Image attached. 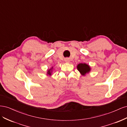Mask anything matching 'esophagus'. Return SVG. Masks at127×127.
<instances>
[{
  "label": "esophagus",
  "mask_w": 127,
  "mask_h": 127,
  "mask_svg": "<svg viewBox=\"0 0 127 127\" xmlns=\"http://www.w3.org/2000/svg\"><path fill=\"white\" fill-rule=\"evenodd\" d=\"M65 61H66V63H69V60L68 59H66V60H65Z\"/></svg>",
  "instance_id": "34e87169"
}]
</instances>
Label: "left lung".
<instances>
[{
	"label": "left lung",
	"instance_id": "1",
	"mask_svg": "<svg viewBox=\"0 0 127 127\" xmlns=\"http://www.w3.org/2000/svg\"><path fill=\"white\" fill-rule=\"evenodd\" d=\"M77 69L80 74L83 76H85L91 71V67L89 65L85 63L79 64L77 66Z\"/></svg>",
	"mask_w": 127,
	"mask_h": 127
}]
</instances>
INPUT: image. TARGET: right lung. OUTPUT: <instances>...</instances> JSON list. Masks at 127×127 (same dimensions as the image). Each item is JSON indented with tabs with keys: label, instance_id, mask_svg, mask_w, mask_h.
Returning a JSON list of instances; mask_svg holds the SVG:
<instances>
[{
	"label": "right lung",
	"instance_id": "right-lung-1",
	"mask_svg": "<svg viewBox=\"0 0 127 127\" xmlns=\"http://www.w3.org/2000/svg\"><path fill=\"white\" fill-rule=\"evenodd\" d=\"M52 69V68H51L50 69H49V70L48 71V72H47V75H50H50H51V73H52V72H51Z\"/></svg>",
	"mask_w": 127,
	"mask_h": 127
}]
</instances>
